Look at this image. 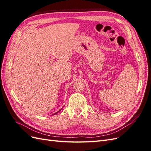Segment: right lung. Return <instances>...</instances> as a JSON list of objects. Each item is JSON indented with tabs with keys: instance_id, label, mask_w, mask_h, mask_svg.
Here are the masks:
<instances>
[{
	"instance_id": "obj_1",
	"label": "right lung",
	"mask_w": 151,
	"mask_h": 151,
	"mask_svg": "<svg viewBox=\"0 0 151 151\" xmlns=\"http://www.w3.org/2000/svg\"><path fill=\"white\" fill-rule=\"evenodd\" d=\"M61 109H60V110H59V111H60V110H61ZM58 112H57V113H58ZM54 113V114H53V115H55V114H56V113Z\"/></svg>"
}]
</instances>
